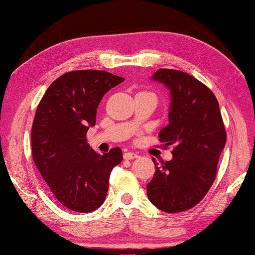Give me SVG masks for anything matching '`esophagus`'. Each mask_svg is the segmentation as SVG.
Returning a JSON list of instances; mask_svg holds the SVG:
<instances>
[{
	"mask_svg": "<svg viewBox=\"0 0 255 255\" xmlns=\"http://www.w3.org/2000/svg\"><path fill=\"white\" fill-rule=\"evenodd\" d=\"M137 157H138V154L133 153V152H126L124 154L125 159H133V158H137Z\"/></svg>",
	"mask_w": 255,
	"mask_h": 255,
	"instance_id": "esophagus-1",
	"label": "esophagus"
}]
</instances>
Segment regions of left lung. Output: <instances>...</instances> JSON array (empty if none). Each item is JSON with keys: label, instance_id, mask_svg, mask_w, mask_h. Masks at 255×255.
<instances>
[{"label": "left lung", "instance_id": "1", "mask_svg": "<svg viewBox=\"0 0 255 255\" xmlns=\"http://www.w3.org/2000/svg\"><path fill=\"white\" fill-rule=\"evenodd\" d=\"M169 89V124L158 136L174 145L171 161L156 159L154 176L146 185L149 201L165 213H181L195 207L208 192L226 144V131L215 94L187 73L156 71L150 77Z\"/></svg>", "mask_w": 255, "mask_h": 255}]
</instances>
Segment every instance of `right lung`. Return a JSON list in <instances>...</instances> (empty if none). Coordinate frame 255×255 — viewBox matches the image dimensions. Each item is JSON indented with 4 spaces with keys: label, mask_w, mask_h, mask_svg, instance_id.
Returning <instances> with one entry per match:
<instances>
[{
    "label": "right lung",
    "mask_w": 255,
    "mask_h": 255,
    "mask_svg": "<svg viewBox=\"0 0 255 255\" xmlns=\"http://www.w3.org/2000/svg\"><path fill=\"white\" fill-rule=\"evenodd\" d=\"M105 71H74L58 77L38 105L31 130L37 169L60 204L79 213L106 199L112 169L123 161L119 147L99 154L86 143L105 94L124 82Z\"/></svg>",
    "instance_id": "add662e5"
}]
</instances>
